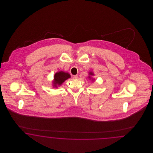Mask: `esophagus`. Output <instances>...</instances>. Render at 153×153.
<instances>
[{
    "label": "esophagus",
    "instance_id": "34e87169",
    "mask_svg": "<svg viewBox=\"0 0 153 153\" xmlns=\"http://www.w3.org/2000/svg\"><path fill=\"white\" fill-rule=\"evenodd\" d=\"M74 79H79V76H78L77 75H75V76H74Z\"/></svg>",
    "mask_w": 153,
    "mask_h": 153
}]
</instances>
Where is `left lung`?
Returning a JSON list of instances; mask_svg holds the SVG:
<instances>
[{"label":"left lung","instance_id":"obj_1","mask_svg":"<svg viewBox=\"0 0 153 153\" xmlns=\"http://www.w3.org/2000/svg\"><path fill=\"white\" fill-rule=\"evenodd\" d=\"M90 74H91V75H93V73H91V72H90Z\"/></svg>","mask_w":153,"mask_h":153}]
</instances>
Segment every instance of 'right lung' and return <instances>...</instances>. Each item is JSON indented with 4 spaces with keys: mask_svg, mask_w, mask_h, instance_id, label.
<instances>
[{
    "mask_svg": "<svg viewBox=\"0 0 153 153\" xmlns=\"http://www.w3.org/2000/svg\"><path fill=\"white\" fill-rule=\"evenodd\" d=\"M70 77H71V76L68 73H65L62 71L56 73L54 75V86L57 87L56 86L57 85H60L63 82H65V80L69 79Z\"/></svg>",
    "mask_w": 153,
    "mask_h": 153,
    "instance_id": "add662e5",
    "label": "right lung"
}]
</instances>
